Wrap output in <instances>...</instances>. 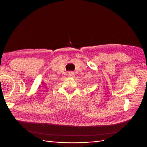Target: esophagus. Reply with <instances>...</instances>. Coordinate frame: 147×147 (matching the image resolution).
<instances>
[{
    "mask_svg": "<svg viewBox=\"0 0 147 147\" xmlns=\"http://www.w3.org/2000/svg\"><path fill=\"white\" fill-rule=\"evenodd\" d=\"M74 73L73 72H70L69 74H68V75L69 77H73L74 76Z\"/></svg>",
    "mask_w": 147,
    "mask_h": 147,
    "instance_id": "1",
    "label": "esophagus"
}]
</instances>
